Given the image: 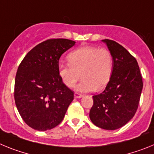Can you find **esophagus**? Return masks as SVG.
Instances as JSON below:
<instances>
[{
    "label": "esophagus",
    "instance_id": "34e87169",
    "mask_svg": "<svg viewBox=\"0 0 154 154\" xmlns=\"http://www.w3.org/2000/svg\"><path fill=\"white\" fill-rule=\"evenodd\" d=\"M74 96H75V98H76V99H79V98H82L83 96H82V94L78 93V92H75Z\"/></svg>",
    "mask_w": 154,
    "mask_h": 154
}]
</instances>
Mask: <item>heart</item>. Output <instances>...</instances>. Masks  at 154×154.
I'll return each instance as SVG.
<instances>
[{"label": "heart", "instance_id": "b5f03b06", "mask_svg": "<svg viewBox=\"0 0 154 154\" xmlns=\"http://www.w3.org/2000/svg\"><path fill=\"white\" fill-rule=\"evenodd\" d=\"M69 65H60L58 75L66 86L73 87L81 75L76 90L88 92L102 89L108 84L113 70V58L106 48L92 46L79 48L67 57Z\"/></svg>", "mask_w": 154, "mask_h": 154}]
</instances>
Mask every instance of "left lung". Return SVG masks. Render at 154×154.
Returning <instances> with one entry per match:
<instances>
[{
    "instance_id": "obj_1",
    "label": "left lung",
    "mask_w": 154,
    "mask_h": 154,
    "mask_svg": "<svg viewBox=\"0 0 154 154\" xmlns=\"http://www.w3.org/2000/svg\"><path fill=\"white\" fill-rule=\"evenodd\" d=\"M113 58V70L105 90L93 96L89 118L104 130L122 127L134 116L143 89V80L136 58L115 41L104 39Z\"/></svg>"
}]
</instances>
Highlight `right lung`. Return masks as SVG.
<instances>
[{"mask_svg": "<svg viewBox=\"0 0 154 154\" xmlns=\"http://www.w3.org/2000/svg\"><path fill=\"white\" fill-rule=\"evenodd\" d=\"M75 42L48 39L33 48L17 69L14 100L19 113L34 130L45 131L63 120L74 99L58 75V61Z\"/></svg>", "mask_w": 154, "mask_h": 154, "instance_id": "add662e5", "label": "right lung"}]
</instances>
